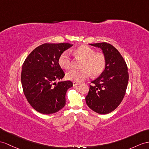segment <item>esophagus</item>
<instances>
[{"label":"esophagus","mask_w":149,"mask_h":149,"mask_svg":"<svg viewBox=\"0 0 149 149\" xmlns=\"http://www.w3.org/2000/svg\"><path fill=\"white\" fill-rule=\"evenodd\" d=\"M72 85H73V86H78L79 85H80V83L79 82H76V81H73L72 82Z\"/></svg>","instance_id":"obj_1"}]
</instances>
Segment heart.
Instances as JSON below:
<instances>
[{"mask_svg": "<svg viewBox=\"0 0 149 149\" xmlns=\"http://www.w3.org/2000/svg\"><path fill=\"white\" fill-rule=\"evenodd\" d=\"M74 56L77 59H82L80 68L81 70H71L66 72V77L69 80L81 82L88 78L90 74L93 77L102 73L106 66V57L102 52H95V50L87 45H81L74 50ZM59 66L64 70L71 66L72 61L68 51L64 52L58 60Z\"/></svg>", "mask_w": 149, "mask_h": 149, "instance_id": "b5f03b06", "label": "heart"}]
</instances>
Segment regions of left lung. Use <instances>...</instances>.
Returning a JSON list of instances; mask_svg holds the SVG:
<instances>
[{
	"label": "left lung",
	"instance_id": "1",
	"mask_svg": "<svg viewBox=\"0 0 149 149\" xmlns=\"http://www.w3.org/2000/svg\"><path fill=\"white\" fill-rule=\"evenodd\" d=\"M99 47L106 57V66L90 85L86 103L97 113L106 114L116 109L125 97L129 75L125 61L114 46L106 42L90 43Z\"/></svg>",
	"mask_w": 149,
	"mask_h": 149
}]
</instances>
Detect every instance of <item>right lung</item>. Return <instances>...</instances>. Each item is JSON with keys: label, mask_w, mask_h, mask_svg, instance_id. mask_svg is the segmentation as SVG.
<instances>
[{"label": "right lung", "mask_w": 149, "mask_h": 149, "mask_svg": "<svg viewBox=\"0 0 149 149\" xmlns=\"http://www.w3.org/2000/svg\"><path fill=\"white\" fill-rule=\"evenodd\" d=\"M72 46L66 43H43L24 61L21 76L23 92L29 104L40 113H55L66 104V93L72 83L56 82L65 75L58 60Z\"/></svg>", "instance_id": "right-lung-1"}]
</instances>
